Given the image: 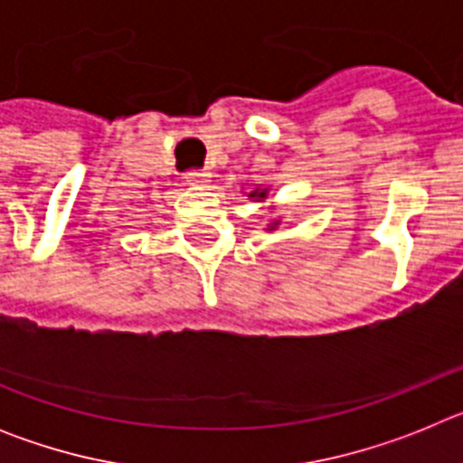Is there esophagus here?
<instances>
[{
  "instance_id": "1",
  "label": "esophagus",
  "mask_w": 463,
  "mask_h": 463,
  "mask_svg": "<svg viewBox=\"0 0 463 463\" xmlns=\"http://www.w3.org/2000/svg\"><path fill=\"white\" fill-rule=\"evenodd\" d=\"M211 171L206 169H199V171H187L185 178L190 185H206V183H211Z\"/></svg>"
}]
</instances>
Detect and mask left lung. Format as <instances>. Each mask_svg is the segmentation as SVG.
<instances>
[{"label":"left lung","mask_w":463,"mask_h":463,"mask_svg":"<svg viewBox=\"0 0 463 463\" xmlns=\"http://www.w3.org/2000/svg\"><path fill=\"white\" fill-rule=\"evenodd\" d=\"M248 196H250V199H255V202H264V199H267V196H269V187H264V190H261V187H257V190L248 192ZM278 224H280V218L273 220V222H269L267 232H276Z\"/></svg>","instance_id":"obj_1"}]
</instances>
